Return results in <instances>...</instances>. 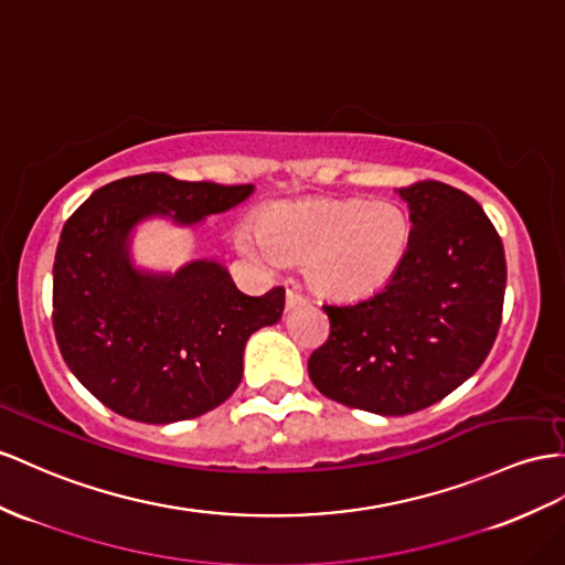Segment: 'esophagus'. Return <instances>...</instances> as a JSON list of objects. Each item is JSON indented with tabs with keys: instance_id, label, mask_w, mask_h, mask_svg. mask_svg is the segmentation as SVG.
I'll list each match as a JSON object with an SVG mask.
<instances>
[{
	"instance_id": "obj_1",
	"label": "esophagus",
	"mask_w": 565,
	"mask_h": 565,
	"mask_svg": "<svg viewBox=\"0 0 565 565\" xmlns=\"http://www.w3.org/2000/svg\"><path fill=\"white\" fill-rule=\"evenodd\" d=\"M298 302H306V296H300L298 291H286V308H294Z\"/></svg>"
}]
</instances>
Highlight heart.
Listing matches in <instances>:
<instances>
[{
	"mask_svg": "<svg viewBox=\"0 0 565 565\" xmlns=\"http://www.w3.org/2000/svg\"><path fill=\"white\" fill-rule=\"evenodd\" d=\"M236 245L263 265L279 257L306 265L310 284L329 298L377 291L411 245L408 212L392 200H308L269 207L259 231L241 226Z\"/></svg>",
	"mask_w": 565,
	"mask_h": 565,
	"instance_id": "b5f03b06",
	"label": "heart"
}]
</instances>
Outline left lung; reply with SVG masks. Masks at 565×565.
<instances>
[{
	"instance_id": "obj_1",
	"label": "left lung",
	"mask_w": 565,
	"mask_h": 565,
	"mask_svg": "<svg viewBox=\"0 0 565 565\" xmlns=\"http://www.w3.org/2000/svg\"><path fill=\"white\" fill-rule=\"evenodd\" d=\"M411 212V245L384 288L322 306L331 334L308 360L327 398L377 415L441 401L484 363L501 324L505 255L484 210L454 185L396 191Z\"/></svg>"
}]
</instances>
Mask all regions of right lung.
Instances as JSON below:
<instances>
[{"label":"right lung","mask_w":565,"mask_h":565,"mask_svg":"<svg viewBox=\"0 0 565 565\" xmlns=\"http://www.w3.org/2000/svg\"><path fill=\"white\" fill-rule=\"evenodd\" d=\"M253 193V183L140 173L103 185L68 216L54 257V337L76 380L114 413L169 425L238 388L245 343L281 320L284 288L245 296L216 259L145 269L131 243L142 222L191 228Z\"/></svg>","instance_id":"1"}]
</instances>
